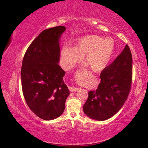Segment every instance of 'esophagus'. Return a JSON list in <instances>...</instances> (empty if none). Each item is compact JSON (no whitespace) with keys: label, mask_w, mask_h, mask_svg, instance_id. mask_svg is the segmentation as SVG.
Listing matches in <instances>:
<instances>
[{"label":"esophagus","mask_w":148,"mask_h":148,"mask_svg":"<svg viewBox=\"0 0 148 148\" xmlns=\"http://www.w3.org/2000/svg\"><path fill=\"white\" fill-rule=\"evenodd\" d=\"M69 89L71 92H76L77 90H78L79 88H76V87H69Z\"/></svg>","instance_id":"1"}]
</instances>
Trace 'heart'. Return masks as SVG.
<instances>
[{
    "label": "heart",
    "mask_w": 148,
    "mask_h": 148,
    "mask_svg": "<svg viewBox=\"0 0 148 148\" xmlns=\"http://www.w3.org/2000/svg\"><path fill=\"white\" fill-rule=\"evenodd\" d=\"M115 45L111 38H104L96 35H87L77 40L75 48L66 47L61 52V58L64 67L70 70L84 57V61L94 72H99L106 69L112 60Z\"/></svg>",
    "instance_id": "heart-1"
}]
</instances>
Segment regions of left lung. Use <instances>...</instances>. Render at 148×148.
Returning a JSON list of instances; mask_svg holds the SVG:
<instances>
[{
    "instance_id": "obj_1",
    "label": "left lung",
    "mask_w": 148,
    "mask_h": 148,
    "mask_svg": "<svg viewBox=\"0 0 148 148\" xmlns=\"http://www.w3.org/2000/svg\"><path fill=\"white\" fill-rule=\"evenodd\" d=\"M96 90L88 92L84 113L92 119L104 121L114 116L129 94L132 78V57L126 45L112 63L101 71Z\"/></svg>"
}]
</instances>
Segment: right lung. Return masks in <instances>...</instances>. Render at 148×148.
<instances>
[{
  "mask_svg": "<svg viewBox=\"0 0 148 148\" xmlns=\"http://www.w3.org/2000/svg\"><path fill=\"white\" fill-rule=\"evenodd\" d=\"M65 29L58 26L42 31L29 45L23 60L21 78L25 99L29 109L45 120L61 115L70 94L63 81L65 71L58 64L59 41Z\"/></svg>",
  "mask_w": 148,
  "mask_h": 148,
  "instance_id": "obj_1",
  "label": "right lung"
}]
</instances>
